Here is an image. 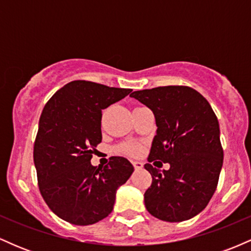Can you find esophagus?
I'll use <instances>...</instances> for the list:
<instances>
[{"mask_svg": "<svg viewBox=\"0 0 251 251\" xmlns=\"http://www.w3.org/2000/svg\"><path fill=\"white\" fill-rule=\"evenodd\" d=\"M132 164H133V166H134L135 170H142L144 168L143 163L138 162V160H134V162H132Z\"/></svg>", "mask_w": 251, "mask_h": 251, "instance_id": "34e87169", "label": "esophagus"}]
</instances>
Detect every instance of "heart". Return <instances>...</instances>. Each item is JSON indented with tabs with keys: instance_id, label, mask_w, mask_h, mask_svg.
Here are the masks:
<instances>
[{
	"instance_id": "b5f03b06",
	"label": "heart",
	"mask_w": 251,
	"mask_h": 251,
	"mask_svg": "<svg viewBox=\"0 0 251 251\" xmlns=\"http://www.w3.org/2000/svg\"><path fill=\"white\" fill-rule=\"evenodd\" d=\"M123 151L126 152V153L137 155L140 153V146L137 145V144H128V145H125L123 148Z\"/></svg>"
}]
</instances>
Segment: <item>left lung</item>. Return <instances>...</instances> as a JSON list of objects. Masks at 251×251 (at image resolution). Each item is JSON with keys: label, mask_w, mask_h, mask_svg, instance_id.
<instances>
[{"label": "left lung", "mask_w": 251, "mask_h": 251, "mask_svg": "<svg viewBox=\"0 0 251 251\" xmlns=\"http://www.w3.org/2000/svg\"><path fill=\"white\" fill-rule=\"evenodd\" d=\"M132 98L153 112L157 134L145 168L152 176L144 194L148 211L165 222L190 220L205 209L215 194L223 149L220 124L211 106L188 86H164L135 91ZM169 162L160 173L149 164Z\"/></svg>", "instance_id": "1"}]
</instances>
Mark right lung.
Here are the masks:
<instances>
[{"label": "right lung", "mask_w": 251, "mask_h": 251, "mask_svg": "<svg viewBox=\"0 0 251 251\" xmlns=\"http://www.w3.org/2000/svg\"><path fill=\"white\" fill-rule=\"evenodd\" d=\"M132 89L75 80L48 100L34 143V164L43 200L61 220L89 226L111 214L117 190L133 166L124 157H111L93 166L92 154L101 143V112Z\"/></svg>", "instance_id": "add662e5"}]
</instances>
